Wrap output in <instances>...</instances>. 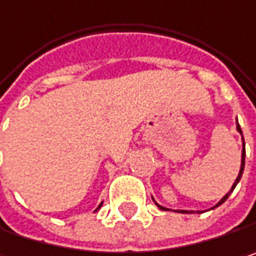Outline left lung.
Segmentation results:
<instances>
[{"instance_id":"1","label":"left lung","mask_w":256,"mask_h":256,"mask_svg":"<svg viewBox=\"0 0 256 256\" xmlns=\"http://www.w3.org/2000/svg\"><path fill=\"white\" fill-rule=\"evenodd\" d=\"M236 130H238L239 133H240V136H242V130H240V128H239L238 123H236ZM242 142H244V136H242ZM242 144H244V149H242V160H240V169H239L238 178H236V180H235V184H232V188H230V190H229L228 194H225V196H224V198H222V199H220V200H219V202H218L216 205L214 206L212 209H215V208H218V206H219V205H222V204H224V202H225V200L228 199L229 194H232V192H234V189H235V186L238 184V182H239V180H240V178H242V173H244V168H245V142H244ZM154 204H156V202H154ZM156 205L159 206V208H160L162 210H169V209H166L164 206H160V205H159V204H156ZM180 212H182V214H194V210H180ZM198 214H200V210H199Z\"/></svg>"}]
</instances>
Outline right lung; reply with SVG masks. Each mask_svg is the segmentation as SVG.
Listing matches in <instances>:
<instances>
[{"instance_id":"add662e5","label":"right lung","mask_w":256,"mask_h":256,"mask_svg":"<svg viewBox=\"0 0 256 256\" xmlns=\"http://www.w3.org/2000/svg\"><path fill=\"white\" fill-rule=\"evenodd\" d=\"M102 205H103V202H102V204H100V205H98V208H97V209H96L94 212H97V210H98V209H100V208H102Z\"/></svg>"}]
</instances>
